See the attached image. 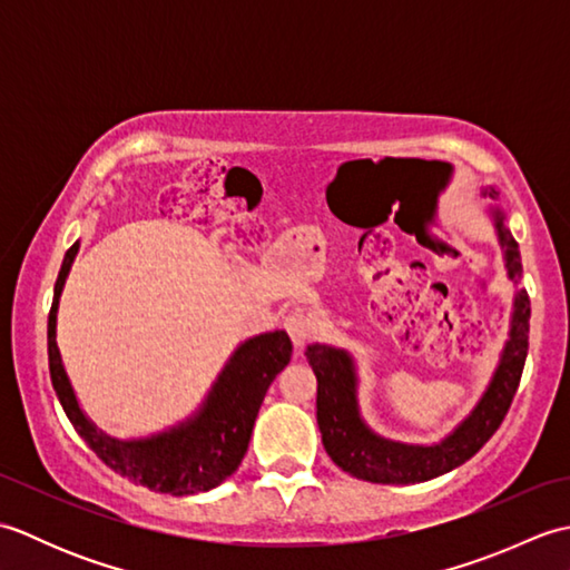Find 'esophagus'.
Wrapping results in <instances>:
<instances>
[{
	"mask_svg": "<svg viewBox=\"0 0 570 570\" xmlns=\"http://www.w3.org/2000/svg\"><path fill=\"white\" fill-rule=\"evenodd\" d=\"M284 328H286L288 335H292V341H294L296 347H304L311 341V337L316 335V318H313L308 311L296 308L286 316Z\"/></svg>",
	"mask_w": 570,
	"mask_h": 570,
	"instance_id": "34e87169",
	"label": "esophagus"
}]
</instances>
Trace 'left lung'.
I'll return each instance as SVG.
<instances>
[{
  "mask_svg": "<svg viewBox=\"0 0 570 570\" xmlns=\"http://www.w3.org/2000/svg\"><path fill=\"white\" fill-rule=\"evenodd\" d=\"M490 198H498V190L490 188ZM494 227H498L500 245L504 249L507 269L512 278H519L522 276L519 245L510 227L504 225V215L500 210H494ZM529 316V294L522 288L514 298L510 341L504 345L500 367L494 372L485 396L439 445H404L374 435L362 423L357 411L353 360L343 350L311 345L306 350V360L318 380L316 419L325 453L350 475L367 482H382V485H414V482H426L463 465L492 439V433L500 429L512 406L527 362Z\"/></svg>",
  "mask_w": 570,
  "mask_h": 570,
  "instance_id": "1",
  "label": "left lung"
}]
</instances>
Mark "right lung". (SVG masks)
I'll list each match as a JSON object with an SVG mask.
<instances>
[{
	"instance_id": "obj_1",
	"label": "right lung",
	"mask_w": 570,
	"mask_h": 570,
	"mask_svg": "<svg viewBox=\"0 0 570 570\" xmlns=\"http://www.w3.org/2000/svg\"><path fill=\"white\" fill-rule=\"evenodd\" d=\"M76 254L78 242L66 252V259L60 264L53 304L48 313V370H51L53 390L66 416L80 439L90 445V451L135 485L176 494V498L217 488L239 468L264 394L292 360L288 335L274 331L239 345L205 399L200 414L184 426L147 441H115L85 419L56 345L58 296L63 292V282Z\"/></svg>"
}]
</instances>
